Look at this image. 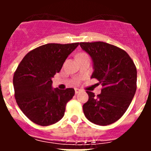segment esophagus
Instances as JSON below:
<instances>
[{
    "mask_svg": "<svg viewBox=\"0 0 151 151\" xmlns=\"http://www.w3.org/2000/svg\"><path fill=\"white\" fill-rule=\"evenodd\" d=\"M80 91V89H78V88H75V93H76V94H78V92Z\"/></svg>",
    "mask_w": 151,
    "mask_h": 151,
    "instance_id": "1",
    "label": "esophagus"
}]
</instances>
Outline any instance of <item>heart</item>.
Segmentation results:
<instances>
[{"label": "heart", "mask_w": 151, "mask_h": 151, "mask_svg": "<svg viewBox=\"0 0 151 151\" xmlns=\"http://www.w3.org/2000/svg\"><path fill=\"white\" fill-rule=\"evenodd\" d=\"M84 57H89L88 55L87 54H85V53H80L78 55V59L79 58H84Z\"/></svg>", "instance_id": "obj_1"}]
</instances>
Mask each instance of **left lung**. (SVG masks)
Listing matches in <instances>:
<instances>
[{"instance_id": "1", "label": "left lung", "mask_w": 151, "mask_h": 151, "mask_svg": "<svg viewBox=\"0 0 151 151\" xmlns=\"http://www.w3.org/2000/svg\"><path fill=\"white\" fill-rule=\"evenodd\" d=\"M91 57L94 71L91 78L102 85L101 93L95 97L86 91L88 101L83 105L85 117L99 125L116 122L123 116L137 88V69L130 56L115 45L103 41L80 42Z\"/></svg>"}]
</instances>
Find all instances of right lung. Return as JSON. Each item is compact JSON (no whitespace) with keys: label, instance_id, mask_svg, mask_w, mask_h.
Instances as JSON below:
<instances>
[{"label":"right lung","instance_id":"obj_1","mask_svg":"<svg viewBox=\"0 0 151 151\" xmlns=\"http://www.w3.org/2000/svg\"><path fill=\"white\" fill-rule=\"evenodd\" d=\"M78 43H50L33 49L22 60L13 75L15 99L32 122L47 126L63 117L73 88L52 89V78L59 73Z\"/></svg>","mask_w":151,"mask_h":151}]
</instances>
